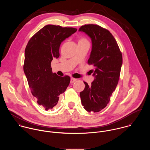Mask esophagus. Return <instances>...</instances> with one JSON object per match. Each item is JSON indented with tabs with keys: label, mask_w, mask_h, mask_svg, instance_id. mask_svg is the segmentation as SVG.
Instances as JSON below:
<instances>
[{
	"label": "esophagus",
	"mask_w": 150,
	"mask_h": 150,
	"mask_svg": "<svg viewBox=\"0 0 150 150\" xmlns=\"http://www.w3.org/2000/svg\"><path fill=\"white\" fill-rule=\"evenodd\" d=\"M76 81H77V79H74V78H71V79H70V83H74V82H75Z\"/></svg>",
	"instance_id": "esophagus-1"
}]
</instances>
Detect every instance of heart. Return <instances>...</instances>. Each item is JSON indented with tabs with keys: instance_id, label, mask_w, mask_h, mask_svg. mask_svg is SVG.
I'll return each instance as SVG.
<instances>
[{
	"instance_id": "heart-1",
	"label": "heart",
	"mask_w": 150,
	"mask_h": 150,
	"mask_svg": "<svg viewBox=\"0 0 150 150\" xmlns=\"http://www.w3.org/2000/svg\"><path fill=\"white\" fill-rule=\"evenodd\" d=\"M80 42H88L85 38H81L79 39V43Z\"/></svg>"
}]
</instances>
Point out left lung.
<instances>
[{
    "label": "left lung",
    "mask_w": 150,
    "mask_h": 150,
    "mask_svg": "<svg viewBox=\"0 0 150 150\" xmlns=\"http://www.w3.org/2000/svg\"><path fill=\"white\" fill-rule=\"evenodd\" d=\"M79 31L85 32L91 39L92 51L88 64L95 76L90 86L86 82L80 92L81 103L88 112H99L108 103L112 93L118 84L122 55L112 35L106 29L95 24L81 26Z\"/></svg>",
    "instance_id": "obj_1"
}]
</instances>
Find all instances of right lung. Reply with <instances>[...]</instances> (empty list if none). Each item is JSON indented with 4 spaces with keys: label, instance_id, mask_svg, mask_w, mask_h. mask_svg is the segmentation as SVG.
<instances>
[{
    "label": "right lung",
    "instance_id": "obj_1",
    "mask_svg": "<svg viewBox=\"0 0 150 150\" xmlns=\"http://www.w3.org/2000/svg\"><path fill=\"white\" fill-rule=\"evenodd\" d=\"M77 30L47 25L30 38L26 47L23 71L32 95L45 110L57 105L59 96L69 85L70 77L53 73L51 63L53 58H59L61 43Z\"/></svg>",
    "mask_w": 150,
    "mask_h": 150
}]
</instances>
